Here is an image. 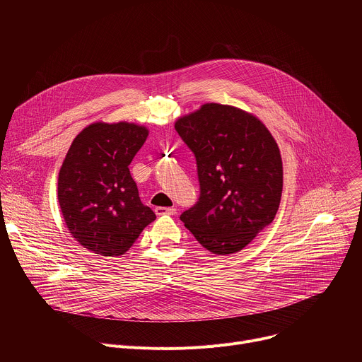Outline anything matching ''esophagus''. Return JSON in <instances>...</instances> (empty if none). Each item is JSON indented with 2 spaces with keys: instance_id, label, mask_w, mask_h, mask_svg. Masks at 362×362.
<instances>
[{
  "instance_id": "obj_1",
  "label": "esophagus",
  "mask_w": 362,
  "mask_h": 362,
  "mask_svg": "<svg viewBox=\"0 0 362 362\" xmlns=\"http://www.w3.org/2000/svg\"><path fill=\"white\" fill-rule=\"evenodd\" d=\"M154 212H156L158 216L162 215H175L176 209L175 208H163V206H158V208H154Z\"/></svg>"
}]
</instances>
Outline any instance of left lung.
<instances>
[{
    "label": "left lung",
    "mask_w": 362,
    "mask_h": 362,
    "mask_svg": "<svg viewBox=\"0 0 362 362\" xmlns=\"http://www.w3.org/2000/svg\"><path fill=\"white\" fill-rule=\"evenodd\" d=\"M175 129L194 154L200 185L180 221L212 253L242 250L279 208L284 170L275 139L253 115L218 103L177 119Z\"/></svg>",
    "instance_id": "8db88e82"
}]
</instances>
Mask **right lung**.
I'll list each match as a JSON object with an SVG mask.
<instances>
[{"label": "right lung", "mask_w": 362, "mask_h": 362, "mask_svg": "<svg viewBox=\"0 0 362 362\" xmlns=\"http://www.w3.org/2000/svg\"><path fill=\"white\" fill-rule=\"evenodd\" d=\"M148 130L97 122L73 140L59 173V203L71 236L87 250L120 256L156 215L139 197L129 165Z\"/></svg>", "instance_id": "obj_1"}]
</instances>
